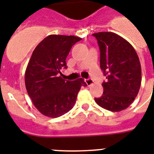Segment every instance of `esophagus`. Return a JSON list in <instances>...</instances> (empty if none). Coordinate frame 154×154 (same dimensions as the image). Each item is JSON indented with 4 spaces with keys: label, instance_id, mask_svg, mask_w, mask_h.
Returning a JSON list of instances; mask_svg holds the SVG:
<instances>
[{
    "label": "esophagus",
    "instance_id": "esophagus-1",
    "mask_svg": "<svg viewBox=\"0 0 154 154\" xmlns=\"http://www.w3.org/2000/svg\"><path fill=\"white\" fill-rule=\"evenodd\" d=\"M85 83L87 84V85L88 86L92 85V84H93V81H92V79H90V78H88V79H85Z\"/></svg>",
    "mask_w": 154,
    "mask_h": 154
}]
</instances>
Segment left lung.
<instances>
[{
	"label": "left lung",
	"instance_id": "8db88e82",
	"mask_svg": "<svg viewBox=\"0 0 154 154\" xmlns=\"http://www.w3.org/2000/svg\"><path fill=\"white\" fill-rule=\"evenodd\" d=\"M100 68L107 81L102 97L96 103L111 112H121L134 100L142 81V69L135 50L130 42L113 32H98Z\"/></svg>",
	"mask_w": 154,
	"mask_h": 154
}]
</instances>
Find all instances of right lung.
Returning <instances> with one entry per match:
<instances>
[{"mask_svg": "<svg viewBox=\"0 0 154 154\" xmlns=\"http://www.w3.org/2000/svg\"><path fill=\"white\" fill-rule=\"evenodd\" d=\"M81 40L73 35H51L41 41L25 71V86L34 106L42 115L57 118L74 106L84 79L66 81L61 70L67 68L66 57L73 45Z\"/></svg>", "mask_w": 154, "mask_h": 154, "instance_id": "add662e5", "label": "right lung"}]
</instances>
